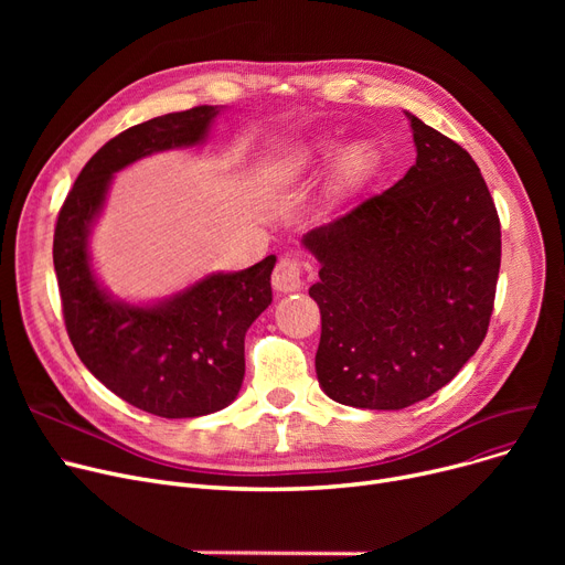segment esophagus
Wrapping results in <instances>:
<instances>
[{
    "mask_svg": "<svg viewBox=\"0 0 565 565\" xmlns=\"http://www.w3.org/2000/svg\"><path fill=\"white\" fill-rule=\"evenodd\" d=\"M305 267L300 260L295 258H281L275 267L273 273V286L279 292H292V290H300L305 286Z\"/></svg>",
    "mask_w": 565,
    "mask_h": 565,
    "instance_id": "34e87169",
    "label": "esophagus"
}]
</instances>
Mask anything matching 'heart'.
Segmentation results:
<instances>
[{
    "label": "heart",
    "instance_id": "b5f03b06",
    "mask_svg": "<svg viewBox=\"0 0 565 565\" xmlns=\"http://www.w3.org/2000/svg\"><path fill=\"white\" fill-rule=\"evenodd\" d=\"M334 146H337L334 139L305 141L281 162L279 173L286 178V181H300L302 175L318 169L324 160H330V156L334 153ZM377 167H380V153L371 141L358 139V141L345 143L332 167L330 194L334 199H345L358 190H362L371 181Z\"/></svg>",
    "mask_w": 565,
    "mask_h": 565
}]
</instances>
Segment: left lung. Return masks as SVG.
<instances>
[{"mask_svg":"<svg viewBox=\"0 0 565 565\" xmlns=\"http://www.w3.org/2000/svg\"><path fill=\"white\" fill-rule=\"evenodd\" d=\"M417 162L401 181L302 237L322 332L316 373L332 401L403 409L451 382L486 339L501 226L481 169L407 111Z\"/></svg>","mask_w":565,"mask_h":565,"instance_id":"obj_1","label":"left lung"}]
</instances>
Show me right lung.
<instances>
[{"mask_svg":"<svg viewBox=\"0 0 565 565\" xmlns=\"http://www.w3.org/2000/svg\"><path fill=\"white\" fill-rule=\"evenodd\" d=\"M220 111L217 105L173 111L109 139L79 171L54 228V273L77 358L118 398L164 419L203 417L235 401L245 334L273 302L277 256L241 273H213L151 305H130L98 281L88 235L116 171L203 143Z\"/></svg>","mask_w":565,"mask_h":565,"instance_id":"add662e5","label":"right lung"}]
</instances>
